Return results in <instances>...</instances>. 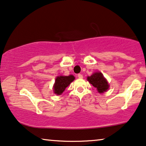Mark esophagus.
<instances>
[{
	"label": "esophagus",
	"mask_w": 146,
	"mask_h": 146,
	"mask_svg": "<svg viewBox=\"0 0 146 146\" xmlns=\"http://www.w3.org/2000/svg\"><path fill=\"white\" fill-rule=\"evenodd\" d=\"M77 77H78V78H79V79H82L83 78V75L79 73V74L77 75Z\"/></svg>",
	"instance_id": "obj_1"
}]
</instances>
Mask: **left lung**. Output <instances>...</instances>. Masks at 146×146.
<instances>
[{"mask_svg": "<svg viewBox=\"0 0 146 146\" xmlns=\"http://www.w3.org/2000/svg\"><path fill=\"white\" fill-rule=\"evenodd\" d=\"M87 81L98 89V92L102 93L109 89V83L101 72H96L90 77H87Z\"/></svg>", "mask_w": 146, "mask_h": 146, "instance_id": "left-lung-1", "label": "left lung"}]
</instances>
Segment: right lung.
Returning a JSON list of instances; mask_svg holds the SVG:
<instances>
[{"instance_id": "add662e5", "label": "right lung", "mask_w": 146, "mask_h": 146, "mask_svg": "<svg viewBox=\"0 0 146 146\" xmlns=\"http://www.w3.org/2000/svg\"><path fill=\"white\" fill-rule=\"evenodd\" d=\"M75 79L73 75L69 76H58L55 79V84L53 85V91L55 94L61 95L65 88L71 84V83Z\"/></svg>"}]
</instances>
